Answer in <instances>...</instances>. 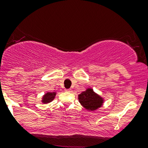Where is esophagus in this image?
<instances>
[{
  "mask_svg": "<svg viewBox=\"0 0 148 148\" xmlns=\"http://www.w3.org/2000/svg\"><path fill=\"white\" fill-rule=\"evenodd\" d=\"M65 91H67V92H72V90L71 89H66L65 90Z\"/></svg>",
  "mask_w": 148,
  "mask_h": 148,
  "instance_id": "esophagus-1",
  "label": "esophagus"
}]
</instances>
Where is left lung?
<instances>
[{
	"mask_svg": "<svg viewBox=\"0 0 148 148\" xmlns=\"http://www.w3.org/2000/svg\"><path fill=\"white\" fill-rule=\"evenodd\" d=\"M79 103L88 111H95L103 106L105 100L92 88H88L78 95Z\"/></svg>",
	"mask_w": 148,
	"mask_h": 148,
	"instance_id": "8db88e82",
	"label": "left lung"
}]
</instances>
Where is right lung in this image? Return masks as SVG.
Instances as JSON below:
<instances>
[{
    "mask_svg": "<svg viewBox=\"0 0 148 148\" xmlns=\"http://www.w3.org/2000/svg\"><path fill=\"white\" fill-rule=\"evenodd\" d=\"M56 95V92H46L43 96H42L41 102L44 104L46 103H49L55 99V97Z\"/></svg>",
    "mask_w": 148,
    "mask_h": 148,
    "instance_id": "obj_1",
    "label": "right lung"
}]
</instances>
